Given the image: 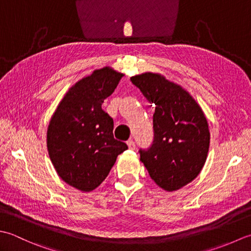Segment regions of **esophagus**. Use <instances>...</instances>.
<instances>
[{
  "mask_svg": "<svg viewBox=\"0 0 251 251\" xmlns=\"http://www.w3.org/2000/svg\"><path fill=\"white\" fill-rule=\"evenodd\" d=\"M126 144H127V146H129L130 150H132V151L135 150V144H134V142H133V140H129V141H127Z\"/></svg>",
  "mask_w": 251,
  "mask_h": 251,
  "instance_id": "34e87169",
  "label": "esophagus"
}]
</instances>
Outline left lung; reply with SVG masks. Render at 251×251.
<instances>
[{
    "label": "left lung",
    "instance_id": "left-lung-1",
    "mask_svg": "<svg viewBox=\"0 0 251 251\" xmlns=\"http://www.w3.org/2000/svg\"><path fill=\"white\" fill-rule=\"evenodd\" d=\"M130 80L155 105L154 142L140 151L141 161L162 190H180L197 177L206 162L210 144L206 116L185 89L159 73L147 71Z\"/></svg>",
    "mask_w": 251,
    "mask_h": 251
}]
</instances>
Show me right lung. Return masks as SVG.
<instances>
[{
	"label": "right lung",
	"mask_w": 251,
	"mask_h": 251,
	"mask_svg": "<svg viewBox=\"0 0 251 251\" xmlns=\"http://www.w3.org/2000/svg\"><path fill=\"white\" fill-rule=\"evenodd\" d=\"M124 75L109 66L94 70L66 92L50 120V159L61 180L81 192L99 187L127 150L114 137V121L101 109Z\"/></svg>",
	"instance_id": "1"
}]
</instances>
